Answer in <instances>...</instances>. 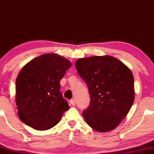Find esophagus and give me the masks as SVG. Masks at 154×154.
<instances>
[{
	"mask_svg": "<svg viewBox=\"0 0 154 154\" xmlns=\"http://www.w3.org/2000/svg\"><path fill=\"white\" fill-rule=\"evenodd\" d=\"M70 103H71L72 106H75V99L70 100Z\"/></svg>",
	"mask_w": 154,
	"mask_h": 154,
	"instance_id": "esophagus-1",
	"label": "esophagus"
}]
</instances>
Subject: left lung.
I'll list each match as a JSON object with an SVG mask.
<instances>
[{"label": "left lung", "mask_w": 154, "mask_h": 154, "mask_svg": "<svg viewBox=\"0 0 154 154\" xmlns=\"http://www.w3.org/2000/svg\"><path fill=\"white\" fill-rule=\"evenodd\" d=\"M75 67L91 97L89 106L82 111L86 122L98 132L114 130L128 114L135 99L132 72L110 56L79 59Z\"/></svg>", "instance_id": "obj_1"}]
</instances>
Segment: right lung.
<instances>
[{
    "label": "right lung",
    "mask_w": 154,
    "mask_h": 154,
    "mask_svg": "<svg viewBox=\"0 0 154 154\" xmlns=\"http://www.w3.org/2000/svg\"><path fill=\"white\" fill-rule=\"evenodd\" d=\"M71 66L59 55L48 54L23 67L16 80V103L22 122L37 130H49L59 123L69 109L60 81Z\"/></svg>",
    "instance_id": "add662e5"
}]
</instances>
